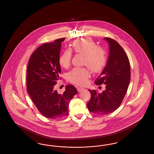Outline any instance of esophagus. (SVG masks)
<instances>
[{"label": "esophagus", "instance_id": "esophagus-1", "mask_svg": "<svg viewBox=\"0 0 154 154\" xmlns=\"http://www.w3.org/2000/svg\"><path fill=\"white\" fill-rule=\"evenodd\" d=\"M77 91H79V92H81V91H82V90H84V89L83 88H81V87H78L77 88Z\"/></svg>", "mask_w": 154, "mask_h": 154}]
</instances>
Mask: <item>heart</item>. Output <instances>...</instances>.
Here are the masks:
<instances>
[{
	"label": "heart",
	"mask_w": 154,
	"mask_h": 154,
	"mask_svg": "<svg viewBox=\"0 0 154 154\" xmlns=\"http://www.w3.org/2000/svg\"><path fill=\"white\" fill-rule=\"evenodd\" d=\"M72 47L76 54L84 55L83 65H86L94 72L102 70L106 64L107 57L106 50L102 47L97 46L92 38L86 37L75 40ZM72 54L69 51H65L59 57V63L63 68L70 65ZM90 75L88 68H74L66 74V79L71 83L77 85L86 84Z\"/></svg>",
	"instance_id": "obj_1"
}]
</instances>
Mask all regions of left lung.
Wrapping results in <instances>:
<instances>
[{
    "label": "left lung",
    "mask_w": 154,
    "mask_h": 154,
    "mask_svg": "<svg viewBox=\"0 0 154 154\" xmlns=\"http://www.w3.org/2000/svg\"><path fill=\"white\" fill-rule=\"evenodd\" d=\"M109 45L107 64L94 83L105 84L106 90L99 93L89 90L91 98L88 103L89 111L98 115H106L115 111L121 105L131 81V66L126 52L118 42L106 37Z\"/></svg>",
    "instance_id": "1"
}]
</instances>
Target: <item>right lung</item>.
I'll return each instance as SVG.
<instances>
[{"mask_svg":"<svg viewBox=\"0 0 154 154\" xmlns=\"http://www.w3.org/2000/svg\"><path fill=\"white\" fill-rule=\"evenodd\" d=\"M65 38L43 44L30 56L26 74V90L38 111L48 119H59L68 115L70 100L77 91L68 85L63 94L56 90L60 79L59 63L61 43Z\"/></svg>","mask_w":154,"mask_h":154,"instance_id":"obj_1","label":"right lung"}]
</instances>
